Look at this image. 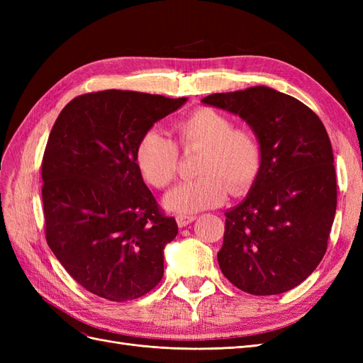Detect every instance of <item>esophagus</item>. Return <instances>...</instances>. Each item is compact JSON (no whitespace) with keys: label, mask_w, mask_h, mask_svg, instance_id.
<instances>
[{"label":"esophagus","mask_w":363,"mask_h":363,"mask_svg":"<svg viewBox=\"0 0 363 363\" xmlns=\"http://www.w3.org/2000/svg\"><path fill=\"white\" fill-rule=\"evenodd\" d=\"M175 219H177L179 227H186V225H189L191 223H194L196 218L195 216H188V215H179Z\"/></svg>","instance_id":"obj_1"}]
</instances>
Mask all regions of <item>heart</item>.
<instances>
[{"instance_id": "1", "label": "heart", "mask_w": 363, "mask_h": 363, "mask_svg": "<svg viewBox=\"0 0 363 363\" xmlns=\"http://www.w3.org/2000/svg\"><path fill=\"white\" fill-rule=\"evenodd\" d=\"M177 145L157 130L145 131L138 142V169L152 188L164 189L177 179L180 150H203L196 180L172 189L164 206L177 213H195L223 204L228 192L242 195L256 183L263 150L256 131L235 125L227 113L213 107H199L175 124Z\"/></svg>"}]
</instances>
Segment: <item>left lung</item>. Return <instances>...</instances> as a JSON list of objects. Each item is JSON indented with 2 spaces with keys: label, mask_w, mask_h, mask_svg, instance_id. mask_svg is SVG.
<instances>
[{
  "label": "left lung",
  "mask_w": 363,
  "mask_h": 363,
  "mask_svg": "<svg viewBox=\"0 0 363 363\" xmlns=\"http://www.w3.org/2000/svg\"><path fill=\"white\" fill-rule=\"evenodd\" d=\"M203 103L245 119L263 150L248 196L225 213L219 268L252 295L298 286L323 260L336 213L335 159L324 124L296 98L265 86L212 94Z\"/></svg>",
  "instance_id": "1"
}]
</instances>
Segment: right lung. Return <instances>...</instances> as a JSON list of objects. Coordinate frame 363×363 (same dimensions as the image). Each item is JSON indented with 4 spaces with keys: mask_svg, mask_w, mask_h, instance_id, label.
Segmentation results:
<instances>
[{
    "mask_svg": "<svg viewBox=\"0 0 363 363\" xmlns=\"http://www.w3.org/2000/svg\"><path fill=\"white\" fill-rule=\"evenodd\" d=\"M133 91L75 96L57 116L42 159L47 244L69 276L101 298L128 301L163 277V247L179 227L138 169L142 135L184 104Z\"/></svg>",
    "mask_w": 363,
    "mask_h": 363,
    "instance_id": "1",
    "label": "right lung"
}]
</instances>
